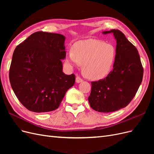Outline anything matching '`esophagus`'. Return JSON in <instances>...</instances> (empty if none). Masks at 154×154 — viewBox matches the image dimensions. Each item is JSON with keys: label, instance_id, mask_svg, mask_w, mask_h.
<instances>
[{"label": "esophagus", "instance_id": "34e87169", "mask_svg": "<svg viewBox=\"0 0 154 154\" xmlns=\"http://www.w3.org/2000/svg\"><path fill=\"white\" fill-rule=\"evenodd\" d=\"M83 82L82 79L80 76H77L76 78V83H80V82Z\"/></svg>", "mask_w": 154, "mask_h": 154}]
</instances>
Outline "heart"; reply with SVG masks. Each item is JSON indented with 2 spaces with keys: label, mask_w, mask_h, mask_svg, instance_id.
<instances>
[{
  "label": "heart",
  "mask_w": 154,
  "mask_h": 154,
  "mask_svg": "<svg viewBox=\"0 0 154 154\" xmlns=\"http://www.w3.org/2000/svg\"><path fill=\"white\" fill-rule=\"evenodd\" d=\"M116 58L114 46L96 39L76 42L67 53L66 62L71 66L82 65L84 75L92 80L105 78L110 72Z\"/></svg>",
  "instance_id": "1"
}]
</instances>
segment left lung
Masks as SVG:
<instances>
[{"mask_svg": "<svg viewBox=\"0 0 154 154\" xmlns=\"http://www.w3.org/2000/svg\"><path fill=\"white\" fill-rule=\"evenodd\" d=\"M111 32L117 43L114 69L105 78L91 82L88 97L92 109L105 113L127 106L136 95L143 76V67L136 48L118 29L103 33Z\"/></svg>", "mask_w": 154, "mask_h": 154, "instance_id": "8db88e82", "label": "left lung"}]
</instances>
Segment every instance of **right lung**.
I'll return each mask as SVG.
<instances>
[{
  "label": "right lung",
  "instance_id": "1",
  "mask_svg": "<svg viewBox=\"0 0 154 154\" xmlns=\"http://www.w3.org/2000/svg\"><path fill=\"white\" fill-rule=\"evenodd\" d=\"M66 37L38 31L17 46L13 54L9 78L20 103L35 112L54 110L69 88L75 83L74 74L62 72L66 52Z\"/></svg>",
  "mask_w": 154,
  "mask_h": 154
}]
</instances>
